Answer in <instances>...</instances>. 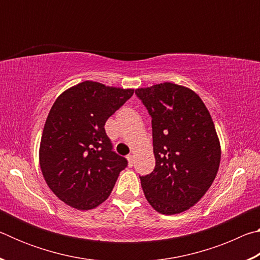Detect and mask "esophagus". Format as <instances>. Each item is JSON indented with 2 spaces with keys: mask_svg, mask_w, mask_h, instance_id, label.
<instances>
[{
  "mask_svg": "<svg viewBox=\"0 0 260 260\" xmlns=\"http://www.w3.org/2000/svg\"><path fill=\"white\" fill-rule=\"evenodd\" d=\"M127 160H128V165H129V166H133L134 156H133V155H128V156H127Z\"/></svg>",
  "mask_w": 260,
  "mask_h": 260,
  "instance_id": "1",
  "label": "esophagus"
}]
</instances>
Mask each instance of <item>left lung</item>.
<instances>
[{
	"instance_id": "1",
	"label": "left lung",
	"mask_w": 260,
	"mask_h": 260,
	"mask_svg": "<svg viewBox=\"0 0 260 260\" xmlns=\"http://www.w3.org/2000/svg\"><path fill=\"white\" fill-rule=\"evenodd\" d=\"M151 117L156 166L140 177L157 212L177 214L205 195L218 173L220 143L205 104L195 91L172 82L139 88Z\"/></svg>"
}]
</instances>
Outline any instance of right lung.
I'll list each match as a JSON object with an SVG mask.
<instances>
[{"mask_svg":"<svg viewBox=\"0 0 260 260\" xmlns=\"http://www.w3.org/2000/svg\"><path fill=\"white\" fill-rule=\"evenodd\" d=\"M134 89L83 81L65 90L48 114L40 143V167L65 204L90 210L108 199L127 159L112 150L104 125Z\"/></svg>","mask_w":260,"mask_h":260,"instance_id":"obj_1","label":"right lung"}]
</instances>
